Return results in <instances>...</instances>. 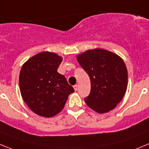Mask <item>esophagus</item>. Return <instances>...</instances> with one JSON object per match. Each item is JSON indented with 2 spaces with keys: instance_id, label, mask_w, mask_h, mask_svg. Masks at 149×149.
<instances>
[{
  "instance_id": "34e87169",
  "label": "esophagus",
  "mask_w": 149,
  "mask_h": 149,
  "mask_svg": "<svg viewBox=\"0 0 149 149\" xmlns=\"http://www.w3.org/2000/svg\"><path fill=\"white\" fill-rule=\"evenodd\" d=\"M73 88H74L75 91H77V90H78V85H77V84H76V85L73 86Z\"/></svg>"
}]
</instances>
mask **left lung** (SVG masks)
<instances>
[{
	"label": "left lung",
	"mask_w": 149,
	"mask_h": 149,
	"mask_svg": "<svg viewBox=\"0 0 149 149\" xmlns=\"http://www.w3.org/2000/svg\"><path fill=\"white\" fill-rule=\"evenodd\" d=\"M76 59L90 79L91 90L84 98L87 106L100 114L112 110L123 99L127 89L124 61L115 53L102 48L84 51Z\"/></svg>",
	"instance_id": "left-lung-1"
}]
</instances>
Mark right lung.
I'll return each instance as SVG.
<instances>
[{
  "label": "right lung",
  "mask_w": 149,
  "mask_h": 149,
  "mask_svg": "<svg viewBox=\"0 0 149 149\" xmlns=\"http://www.w3.org/2000/svg\"><path fill=\"white\" fill-rule=\"evenodd\" d=\"M62 57L43 51L28 59L19 76L22 98L31 110L45 118H51L62 110L74 89L65 76L57 72Z\"/></svg>",
  "instance_id": "add662e5"
}]
</instances>
